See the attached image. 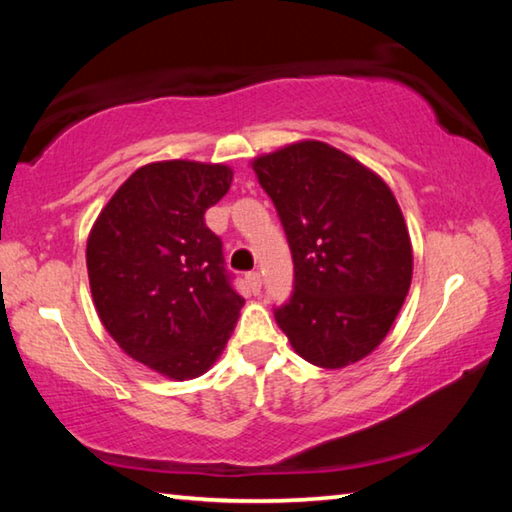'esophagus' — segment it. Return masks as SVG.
Wrapping results in <instances>:
<instances>
[{
	"label": "esophagus",
	"mask_w": 512,
	"mask_h": 512,
	"mask_svg": "<svg viewBox=\"0 0 512 512\" xmlns=\"http://www.w3.org/2000/svg\"><path fill=\"white\" fill-rule=\"evenodd\" d=\"M246 282H248V287L253 289V293H259V291H262V277H259V273H257V271L248 273V275H246Z\"/></svg>",
	"instance_id": "34e87169"
}]
</instances>
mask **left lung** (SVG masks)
I'll return each instance as SVG.
<instances>
[{
	"label": "left lung",
	"instance_id": "1",
	"mask_svg": "<svg viewBox=\"0 0 512 512\" xmlns=\"http://www.w3.org/2000/svg\"><path fill=\"white\" fill-rule=\"evenodd\" d=\"M287 232L296 284L275 323L325 370L366 359L413 277L404 214L384 178L332 144L300 140L250 162Z\"/></svg>",
	"mask_w": 512,
	"mask_h": 512
}]
</instances>
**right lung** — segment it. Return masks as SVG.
I'll use <instances>...</instances> for the list:
<instances>
[{
  "mask_svg": "<svg viewBox=\"0 0 512 512\" xmlns=\"http://www.w3.org/2000/svg\"><path fill=\"white\" fill-rule=\"evenodd\" d=\"M230 185L228 164L149 162L121 183L88 235L101 325L128 357L173 381L214 366L244 307L221 239L205 225Z\"/></svg>",
  "mask_w": 512,
  "mask_h": 512,
  "instance_id": "right-lung-1",
  "label": "right lung"
}]
</instances>
